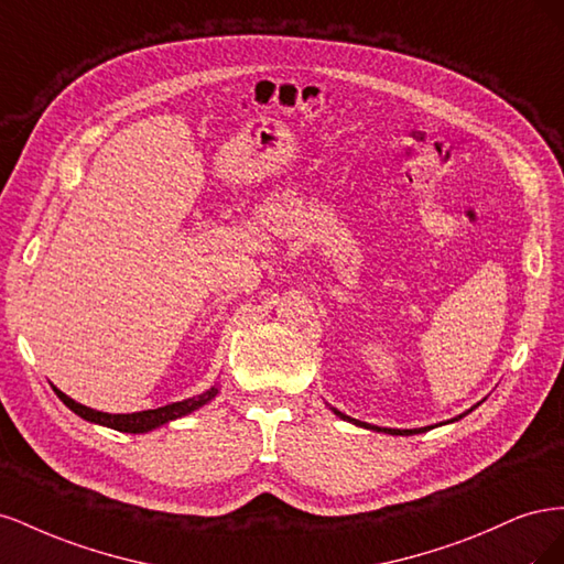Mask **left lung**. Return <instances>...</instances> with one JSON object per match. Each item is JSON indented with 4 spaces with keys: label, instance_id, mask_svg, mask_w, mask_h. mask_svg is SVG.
Listing matches in <instances>:
<instances>
[{
    "label": "left lung",
    "instance_id": "obj_1",
    "mask_svg": "<svg viewBox=\"0 0 564 564\" xmlns=\"http://www.w3.org/2000/svg\"><path fill=\"white\" fill-rule=\"evenodd\" d=\"M480 404V402H477ZM475 404V406H477ZM475 406H470L468 412H464V414H458V416H454V419H449V421H445V423H454V421H458V419H464L466 414H470ZM332 412L338 416V419H344V421H348V423H352V425H360V429H367V431H377V433H388V435H419V433H425V431H431L433 425H423V429H404V431H400V429H381V425H371V423H365V421H357V419H352V416H346L344 412H338V409H334V406H329ZM445 423H437V425H445Z\"/></svg>",
    "mask_w": 564,
    "mask_h": 564
}]
</instances>
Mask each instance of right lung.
<instances>
[{"label": "right lung", "instance_id": "obj_1", "mask_svg": "<svg viewBox=\"0 0 564 564\" xmlns=\"http://www.w3.org/2000/svg\"><path fill=\"white\" fill-rule=\"evenodd\" d=\"M54 390H56V395L63 400V404L70 409V412H75L77 416H82L84 421L106 425V429H112V431H119V433H148V431L160 429V425H166L169 421H176L181 416H187V414L197 412V409L204 406V404H209L218 395L220 386L214 383L209 390L199 392V395H195V398L164 404V406H158V409H145V412H133V414L98 412V409L84 406V404L75 402L73 398H67L65 392L58 390L56 386H54Z\"/></svg>", "mask_w": 564, "mask_h": 564}]
</instances>
